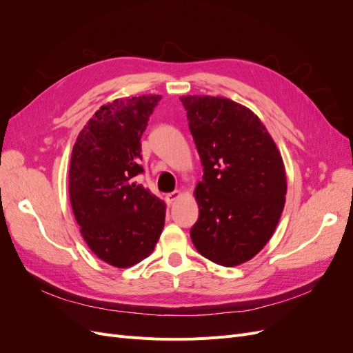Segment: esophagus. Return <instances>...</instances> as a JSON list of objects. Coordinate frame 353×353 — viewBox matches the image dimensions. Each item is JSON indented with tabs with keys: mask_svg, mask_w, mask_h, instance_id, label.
Masks as SVG:
<instances>
[{
	"mask_svg": "<svg viewBox=\"0 0 353 353\" xmlns=\"http://www.w3.org/2000/svg\"><path fill=\"white\" fill-rule=\"evenodd\" d=\"M179 196H181V191H179V190H175V191H172V193H168L165 199H166V201L170 205V203L175 201Z\"/></svg>",
	"mask_w": 353,
	"mask_h": 353,
	"instance_id": "34e87169",
	"label": "esophagus"
}]
</instances>
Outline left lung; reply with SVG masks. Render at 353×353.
Returning <instances> with one entry per match:
<instances>
[{
    "instance_id": "obj_1",
    "label": "left lung",
    "mask_w": 353,
    "mask_h": 353,
    "mask_svg": "<svg viewBox=\"0 0 353 353\" xmlns=\"http://www.w3.org/2000/svg\"><path fill=\"white\" fill-rule=\"evenodd\" d=\"M179 100L203 165L191 240L218 265L250 261L272 237L284 209L281 154L259 117L244 105L210 95Z\"/></svg>"
}]
</instances>
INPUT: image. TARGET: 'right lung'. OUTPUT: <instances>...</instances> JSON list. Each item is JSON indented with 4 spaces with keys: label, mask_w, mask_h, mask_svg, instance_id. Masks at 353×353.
Listing matches in <instances>:
<instances>
[{
    "label": "right lung",
    "mask_w": 353,
    "mask_h": 353,
    "mask_svg": "<svg viewBox=\"0 0 353 353\" xmlns=\"http://www.w3.org/2000/svg\"><path fill=\"white\" fill-rule=\"evenodd\" d=\"M162 95L117 99L101 105L73 145L69 197L88 248L104 262L128 268L147 258L165 225L166 208L135 183L141 135Z\"/></svg>",
    "instance_id": "obj_1"
}]
</instances>
